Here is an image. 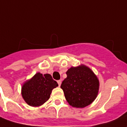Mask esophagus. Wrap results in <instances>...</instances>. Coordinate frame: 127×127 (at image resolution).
Returning a JSON list of instances; mask_svg holds the SVG:
<instances>
[{"mask_svg":"<svg viewBox=\"0 0 127 127\" xmlns=\"http://www.w3.org/2000/svg\"><path fill=\"white\" fill-rule=\"evenodd\" d=\"M57 83H58L59 86L60 87L61 85V80H58V81H57Z\"/></svg>","mask_w":127,"mask_h":127,"instance_id":"1","label":"esophagus"}]
</instances>
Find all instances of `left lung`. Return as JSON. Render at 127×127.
I'll use <instances>...</instances> for the list:
<instances>
[{"label": "left lung", "mask_w": 127, "mask_h": 127, "mask_svg": "<svg viewBox=\"0 0 127 127\" xmlns=\"http://www.w3.org/2000/svg\"><path fill=\"white\" fill-rule=\"evenodd\" d=\"M67 77L62 82L66 99L71 106L84 108L96 98L99 81L94 72L85 65L71 67L66 72Z\"/></svg>", "instance_id": "obj_1"}]
</instances>
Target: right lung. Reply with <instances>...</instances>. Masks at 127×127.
I'll list each match as a JSON object with an SVG mask.
<instances>
[{"label":"right lung","mask_w":127,"mask_h":127,"mask_svg":"<svg viewBox=\"0 0 127 127\" xmlns=\"http://www.w3.org/2000/svg\"><path fill=\"white\" fill-rule=\"evenodd\" d=\"M58 84L50 74L37 73L22 87V95L30 106H39L47 101L52 90Z\"/></svg>","instance_id":"add662e5"}]
</instances>
